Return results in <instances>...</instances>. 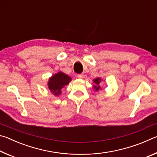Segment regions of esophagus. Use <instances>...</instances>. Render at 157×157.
Wrapping results in <instances>:
<instances>
[{
    "label": "esophagus",
    "mask_w": 157,
    "mask_h": 157,
    "mask_svg": "<svg viewBox=\"0 0 157 157\" xmlns=\"http://www.w3.org/2000/svg\"><path fill=\"white\" fill-rule=\"evenodd\" d=\"M77 77H78L79 79H82L84 78V75H82V74H78V75H77Z\"/></svg>",
    "instance_id": "1"
}]
</instances>
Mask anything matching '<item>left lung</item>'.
<instances>
[{
  "label": "left lung",
  "instance_id": "1",
  "mask_svg": "<svg viewBox=\"0 0 157 157\" xmlns=\"http://www.w3.org/2000/svg\"><path fill=\"white\" fill-rule=\"evenodd\" d=\"M100 81H101V79L100 78H96V79H94V83L95 84V85L94 87V89H95V91H98V90L100 89V86H99Z\"/></svg>",
  "mask_w": 157,
  "mask_h": 157
}]
</instances>
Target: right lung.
I'll list each match as a JSON object with an SVG mask.
<instances>
[{
  "label": "right lung",
  "mask_w": 157,
  "mask_h": 157,
  "mask_svg": "<svg viewBox=\"0 0 157 157\" xmlns=\"http://www.w3.org/2000/svg\"><path fill=\"white\" fill-rule=\"evenodd\" d=\"M71 78L65 73L59 72L50 78L48 82V88L52 94L58 95L61 94V89L67 85Z\"/></svg>",
  "instance_id": "right-lung-1"
}]
</instances>
